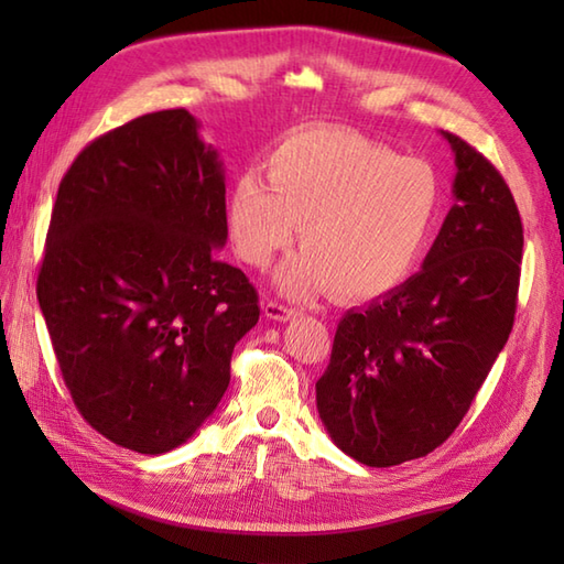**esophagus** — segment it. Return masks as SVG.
<instances>
[{
	"instance_id": "34e87169",
	"label": "esophagus",
	"mask_w": 564,
	"mask_h": 564,
	"mask_svg": "<svg viewBox=\"0 0 564 564\" xmlns=\"http://www.w3.org/2000/svg\"><path fill=\"white\" fill-rule=\"evenodd\" d=\"M263 315L273 322H289L291 317H295V307H289L279 301H269L267 305H263Z\"/></svg>"
}]
</instances>
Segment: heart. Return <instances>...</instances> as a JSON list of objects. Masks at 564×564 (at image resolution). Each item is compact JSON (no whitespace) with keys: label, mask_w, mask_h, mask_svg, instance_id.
<instances>
[{"label":"heart","mask_w":564,"mask_h":564,"mask_svg":"<svg viewBox=\"0 0 564 564\" xmlns=\"http://www.w3.org/2000/svg\"><path fill=\"white\" fill-rule=\"evenodd\" d=\"M267 182L239 174L227 194L237 257L267 267L301 227L305 251L275 273L291 295L327 289L349 301L392 291L406 279L441 206L434 166L351 130L313 128L279 142Z\"/></svg>","instance_id":"b5f03b06"}]
</instances>
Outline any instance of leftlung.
Listing matches in <instances>:
<instances>
[{"label":"left lung","instance_id":"obj_1","mask_svg":"<svg viewBox=\"0 0 564 564\" xmlns=\"http://www.w3.org/2000/svg\"><path fill=\"white\" fill-rule=\"evenodd\" d=\"M446 220L412 279L349 310L317 380L327 434L390 467L438 448L470 410L513 327L523 254L517 203L495 164L453 133Z\"/></svg>","mask_w":564,"mask_h":564}]
</instances>
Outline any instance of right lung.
Wrapping results in <instances>:
<instances>
[{"mask_svg": "<svg viewBox=\"0 0 564 564\" xmlns=\"http://www.w3.org/2000/svg\"><path fill=\"white\" fill-rule=\"evenodd\" d=\"M225 242L223 162L186 109L89 142L59 182L35 293L79 414L118 446H182L230 386L259 295Z\"/></svg>", "mask_w": 564, "mask_h": 564, "instance_id": "1", "label": "right lung"}]
</instances>
